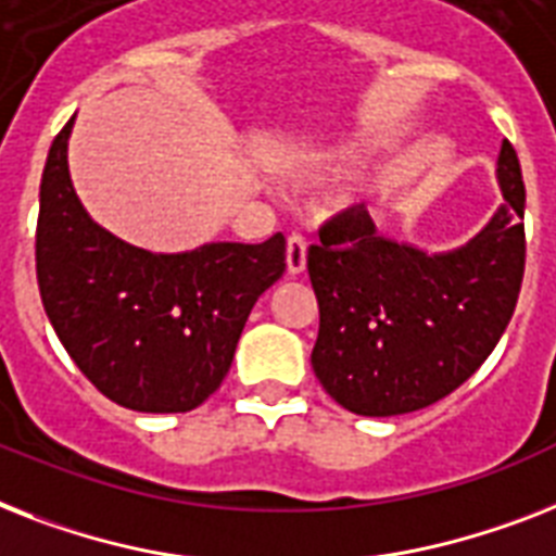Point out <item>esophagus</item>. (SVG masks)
<instances>
[{
    "mask_svg": "<svg viewBox=\"0 0 556 556\" xmlns=\"http://www.w3.org/2000/svg\"><path fill=\"white\" fill-rule=\"evenodd\" d=\"M305 260H308V242L293 233V237H288L286 245L288 274H291V277H300L302 270H305Z\"/></svg>",
    "mask_w": 556,
    "mask_h": 556,
    "instance_id": "esophagus-1",
    "label": "esophagus"
}]
</instances>
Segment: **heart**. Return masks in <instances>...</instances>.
<instances>
[{
  "label": "heart",
  "instance_id": "heart-1",
  "mask_svg": "<svg viewBox=\"0 0 556 556\" xmlns=\"http://www.w3.org/2000/svg\"><path fill=\"white\" fill-rule=\"evenodd\" d=\"M377 142L368 137H331L296 153L286 165V174L296 188H323L354 174L359 165L371 160Z\"/></svg>",
  "mask_w": 556,
  "mask_h": 556
}]
</instances>
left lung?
I'll return each mask as SVG.
<instances>
[{"instance_id":"8db88e82","label":"left lung","mask_w":556,"mask_h":556,"mask_svg":"<svg viewBox=\"0 0 556 556\" xmlns=\"http://www.w3.org/2000/svg\"><path fill=\"white\" fill-rule=\"evenodd\" d=\"M503 205L451 251L382 237L351 207L308 248L319 302L311 365L328 394L359 417L437 403L471 377L503 337L526 270V185L517 151L497 156Z\"/></svg>"}]
</instances>
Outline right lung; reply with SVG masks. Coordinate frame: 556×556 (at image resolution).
Instances as JSON below:
<instances>
[{
  "mask_svg": "<svg viewBox=\"0 0 556 556\" xmlns=\"http://www.w3.org/2000/svg\"><path fill=\"white\" fill-rule=\"evenodd\" d=\"M39 185L36 279L59 342L93 386L130 410L182 414L214 394L254 302L286 270V237L153 254L93 223L76 197L67 139Z\"/></svg>",
  "mask_w": 556,
  "mask_h": 556,
  "instance_id": "1",
  "label": "right lung"
}]
</instances>
